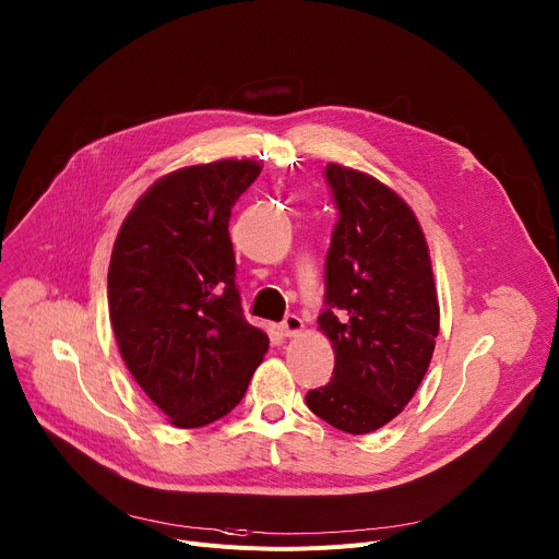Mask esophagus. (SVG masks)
<instances>
[{
  "label": "esophagus",
  "mask_w": 559,
  "mask_h": 559,
  "mask_svg": "<svg viewBox=\"0 0 559 559\" xmlns=\"http://www.w3.org/2000/svg\"><path fill=\"white\" fill-rule=\"evenodd\" d=\"M278 330H281L283 336H296V334L302 330V321H300L296 314H287V317L281 321Z\"/></svg>",
  "instance_id": "34e87169"
}]
</instances>
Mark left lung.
<instances>
[{"instance_id": "8db88e82", "label": "left lung", "mask_w": 559, "mask_h": 559, "mask_svg": "<svg viewBox=\"0 0 559 559\" xmlns=\"http://www.w3.org/2000/svg\"><path fill=\"white\" fill-rule=\"evenodd\" d=\"M338 221L325 259L321 332L334 347L328 385L308 408L330 426L368 435L415 396L439 334L428 242L405 200L377 178L330 163Z\"/></svg>"}]
</instances>
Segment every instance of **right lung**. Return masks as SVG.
I'll list each match as a JSON object with an SVG mask.
<instances>
[{
	"mask_svg": "<svg viewBox=\"0 0 559 559\" xmlns=\"http://www.w3.org/2000/svg\"><path fill=\"white\" fill-rule=\"evenodd\" d=\"M253 160L163 176L124 218L109 263V317L122 359L176 428L207 426L240 403L270 338L247 323L229 238Z\"/></svg>",
	"mask_w": 559,
	"mask_h": 559,
	"instance_id": "1",
	"label": "right lung"
}]
</instances>
